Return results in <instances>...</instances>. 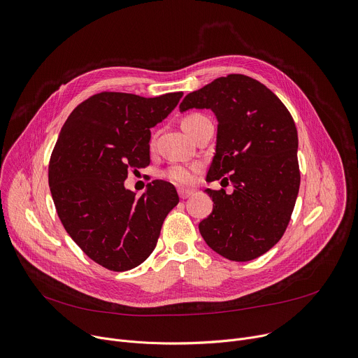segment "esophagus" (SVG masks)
<instances>
[{
	"label": "esophagus",
	"mask_w": 358,
	"mask_h": 358,
	"mask_svg": "<svg viewBox=\"0 0 358 358\" xmlns=\"http://www.w3.org/2000/svg\"><path fill=\"white\" fill-rule=\"evenodd\" d=\"M191 194H192V191H191V189H184V188H180V189H178V195H180V198H181V199L188 198Z\"/></svg>",
	"instance_id": "obj_1"
}]
</instances>
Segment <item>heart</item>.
I'll list each match as a JSON object with an SVG mask.
<instances>
[{
	"label": "heart",
	"mask_w": 358,
	"mask_h": 358,
	"mask_svg": "<svg viewBox=\"0 0 358 358\" xmlns=\"http://www.w3.org/2000/svg\"><path fill=\"white\" fill-rule=\"evenodd\" d=\"M202 117H203L202 115L187 116L182 120V126L194 123L195 120H199ZM194 173H195V170L191 169V167H187V166H173V167H170L166 171L164 176H166L167 180H170L171 182H174L177 185H188V184H191L194 181Z\"/></svg>",
	"instance_id": "obj_1"
}]
</instances>
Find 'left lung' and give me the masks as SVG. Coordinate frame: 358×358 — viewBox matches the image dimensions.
Masks as SVG:
<instances>
[{
    "mask_svg": "<svg viewBox=\"0 0 358 358\" xmlns=\"http://www.w3.org/2000/svg\"><path fill=\"white\" fill-rule=\"evenodd\" d=\"M194 108L211 109L218 119L207 181L222 178L234 188L232 194L206 189L215 206L199 222V232L229 261L259 258L283 236L296 203L300 171L294 120L271 89L239 73L188 93L180 110Z\"/></svg>",
    "mask_w": 358,
    "mask_h": 358,
    "instance_id": "8db88e82",
    "label": "left lung"
}]
</instances>
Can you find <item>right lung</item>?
Segmentation results:
<instances>
[{
	"label": "right lung",
	"instance_id": "1",
	"mask_svg": "<svg viewBox=\"0 0 358 358\" xmlns=\"http://www.w3.org/2000/svg\"><path fill=\"white\" fill-rule=\"evenodd\" d=\"M182 92L141 97L101 92L78 105L49 160L58 217L87 257L109 271H130L155 250L180 198L155 180L141 196L124 188L130 171L150 164V129L178 105Z\"/></svg>",
	"mask_w": 358,
	"mask_h": 358
}]
</instances>
